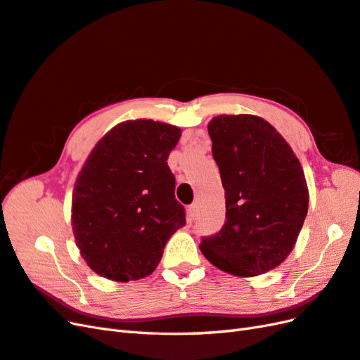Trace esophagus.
<instances>
[{
    "instance_id": "34e87169",
    "label": "esophagus",
    "mask_w": 360,
    "mask_h": 360,
    "mask_svg": "<svg viewBox=\"0 0 360 360\" xmlns=\"http://www.w3.org/2000/svg\"><path fill=\"white\" fill-rule=\"evenodd\" d=\"M196 216H198V204H193V205H190L187 208V217H188V220L191 222V220L196 219Z\"/></svg>"
}]
</instances>
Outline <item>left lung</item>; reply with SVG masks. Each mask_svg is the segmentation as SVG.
Segmentation results:
<instances>
[{
  "instance_id": "obj_1",
  "label": "left lung",
  "mask_w": 360,
  "mask_h": 360,
  "mask_svg": "<svg viewBox=\"0 0 360 360\" xmlns=\"http://www.w3.org/2000/svg\"><path fill=\"white\" fill-rule=\"evenodd\" d=\"M208 134L225 188L226 220L217 234L202 238L200 251L236 276L269 272L288 259L307 216L301 164L262 117L217 115Z\"/></svg>"
}]
</instances>
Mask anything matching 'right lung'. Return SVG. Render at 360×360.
Here are the masks:
<instances>
[{
	"instance_id": "obj_1",
	"label": "right lung",
	"mask_w": 360,
	"mask_h": 360,
	"mask_svg": "<svg viewBox=\"0 0 360 360\" xmlns=\"http://www.w3.org/2000/svg\"><path fill=\"white\" fill-rule=\"evenodd\" d=\"M178 126L127 120L94 146L72 190L71 225L82 259L108 280L150 275L164 246L186 225L167 160Z\"/></svg>"
}]
</instances>
